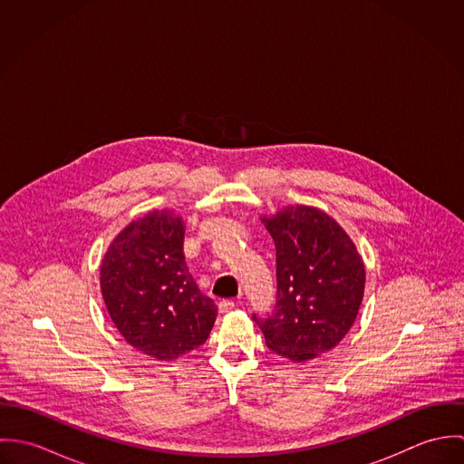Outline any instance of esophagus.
<instances>
[{
    "instance_id": "34e87169",
    "label": "esophagus",
    "mask_w": 464,
    "mask_h": 464,
    "mask_svg": "<svg viewBox=\"0 0 464 464\" xmlns=\"http://www.w3.org/2000/svg\"><path fill=\"white\" fill-rule=\"evenodd\" d=\"M234 307H236V302H234V300H221V302L218 304V309H219L221 314L230 313Z\"/></svg>"
}]
</instances>
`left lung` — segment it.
Returning a JSON list of instances; mask_svg holds the SVG:
<instances>
[{
  "instance_id": "8db88e82",
  "label": "left lung",
  "mask_w": 464,
  "mask_h": 464,
  "mask_svg": "<svg viewBox=\"0 0 464 464\" xmlns=\"http://www.w3.org/2000/svg\"><path fill=\"white\" fill-rule=\"evenodd\" d=\"M276 248V305L254 320L266 344L293 361H311L339 344L364 296L366 271L357 246L327 212L287 205L263 218Z\"/></svg>"
}]
</instances>
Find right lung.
<instances>
[{
    "instance_id": "add662e5",
    "label": "right lung",
    "mask_w": 464,
    "mask_h": 464,
    "mask_svg": "<svg viewBox=\"0 0 464 464\" xmlns=\"http://www.w3.org/2000/svg\"><path fill=\"white\" fill-rule=\"evenodd\" d=\"M184 234L175 210H150L114 237L100 266L103 302L116 329L159 361L198 348L218 314L188 269Z\"/></svg>"
}]
</instances>
